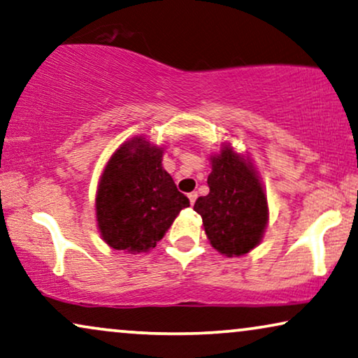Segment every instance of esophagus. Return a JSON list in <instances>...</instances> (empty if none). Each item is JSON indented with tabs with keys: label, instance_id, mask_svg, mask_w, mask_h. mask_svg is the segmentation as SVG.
Here are the masks:
<instances>
[{
	"label": "esophagus",
	"instance_id": "obj_1",
	"mask_svg": "<svg viewBox=\"0 0 358 358\" xmlns=\"http://www.w3.org/2000/svg\"><path fill=\"white\" fill-rule=\"evenodd\" d=\"M196 198H198V193L196 192H192V193H188V199H189V204H194V201H196Z\"/></svg>",
	"mask_w": 358,
	"mask_h": 358
}]
</instances>
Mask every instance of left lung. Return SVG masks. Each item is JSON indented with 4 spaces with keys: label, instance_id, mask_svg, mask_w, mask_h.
<instances>
[{
    "label": "left lung",
    "instance_id": "8db88e82",
    "mask_svg": "<svg viewBox=\"0 0 358 358\" xmlns=\"http://www.w3.org/2000/svg\"><path fill=\"white\" fill-rule=\"evenodd\" d=\"M211 166L209 193L196 199L194 211L214 249L227 257L244 255L260 244L268 222L264 187L249 157L229 144L211 155Z\"/></svg>",
    "mask_w": 358,
    "mask_h": 358
}]
</instances>
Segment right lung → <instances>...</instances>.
<instances>
[{
  "mask_svg": "<svg viewBox=\"0 0 358 358\" xmlns=\"http://www.w3.org/2000/svg\"><path fill=\"white\" fill-rule=\"evenodd\" d=\"M164 147L137 136L119 145L96 189V221L103 241L116 250L154 249L189 199L162 166Z\"/></svg>",
  "mask_w": 358,
  "mask_h": 358,
  "instance_id": "1",
  "label": "right lung"
}]
</instances>
